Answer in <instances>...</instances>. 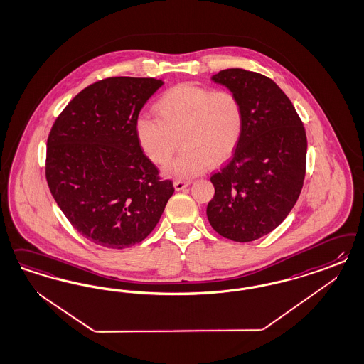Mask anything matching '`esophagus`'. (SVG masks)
<instances>
[{"instance_id":"34e87169","label":"esophagus","mask_w":364,"mask_h":364,"mask_svg":"<svg viewBox=\"0 0 364 364\" xmlns=\"http://www.w3.org/2000/svg\"><path fill=\"white\" fill-rule=\"evenodd\" d=\"M190 183H191V181H176V182H174V188L179 191V190H183V188H188Z\"/></svg>"}]
</instances>
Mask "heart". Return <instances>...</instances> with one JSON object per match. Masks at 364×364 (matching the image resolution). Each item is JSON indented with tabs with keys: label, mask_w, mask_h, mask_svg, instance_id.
<instances>
[{
	"label": "heart",
	"mask_w": 364,
	"mask_h": 364,
	"mask_svg": "<svg viewBox=\"0 0 364 364\" xmlns=\"http://www.w3.org/2000/svg\"><path fill=\"white\" fill-rule=\"evenodd\" d=\"M154 111L158 119H136V138L156 164L173 158L181 139L185 149L166 167V174L178 179L198 176L209 164H223L235 153L244 132V107L228 90L179 84L155 102Z\"/></svg>",
	"instance_id": "heart-1"
}]
</instances>
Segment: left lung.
Segmentation results:
<instances>
[{
    "instance_id": "8db88e82",
    "label": "left lung",
    "mask_w": 364,
    "mask_h": 364,
    "mask_svg": "<svg viewBox=\"0 0 364 364\" xmlns=\"http://www.w3.org/2000/svg\"><path fill=\"white\" fill-rule=\"evenodd\" d=\"M211 80L238 96L245 123L232 159L211 176L208 220L225 238L255 241L287 218L301 193L304 126L282 88L261 73L230 68Z\"/></svg>"
}]
</instances>
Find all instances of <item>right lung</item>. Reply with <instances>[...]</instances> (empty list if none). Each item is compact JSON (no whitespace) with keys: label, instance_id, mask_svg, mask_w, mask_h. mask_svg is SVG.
<instances>
[{"label":"right lung","instance_id":"1","mask_svg":"<svg viewBox=\"0 0 364 364\" xmlns=\"http://www.w3.org/2000/svg\"><path fill=\"white\" fill-rule=\"evenodd\" d=\"M162 80L107 77L76 95L47 141L48 186L72 226L100 247L141 242L174 193L143 154L135 122Z\"/></svg>","mask_w":364,"mask_h":364}]
</instances>
